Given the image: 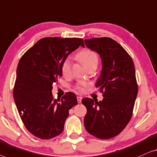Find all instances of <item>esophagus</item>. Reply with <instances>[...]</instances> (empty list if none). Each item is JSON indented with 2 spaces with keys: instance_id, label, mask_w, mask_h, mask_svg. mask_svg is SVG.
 I'll return each instance as SVG.
<instances>
[{
  "instance_id": "1",
  "label": "esophagus",
  "mask_w": 157,
  "mask_h": 157,
  "mask_svg": "<svg viewBox=\"0 0 157 157\" xmlns=\"http://www.w3.org/2000/svg\"><path fill=\"white\" fill-rule=\"evenodd\" d=\"M77 99H78V103H80L81 101H82V97H79V96H78V97H77Z\"/></svg>"
}]
</instances>
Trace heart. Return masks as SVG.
I'll use <instances>...</instances> for the list:
<instances>
[{
    "instance_id": "obj_1",
    "label": "heart",
    "mask_w": 157,
    "mask_h": 157,
    "mask_svg": "<svg viewBox=\"0 0 157 157\" xmlns=\"http://www.w3.org/2000/svg\"><path fill=\"white\" fill-rule=\"evenodd\" d=\"M76 57L78 58L86 68L91 66H98L99 57L98 54L93 50L90 49L83 50L77 54ZM61 72L63 76L67 77L70 73V61L69 59H65L61 65ZM89 85L85 82H79L75 85V89L79 92L85 91V89Z\"/></svg>"
}]
</instances>
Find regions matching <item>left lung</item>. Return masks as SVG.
Masks as SVG:
<instances>
[{"label": "left lung", "instance_id": "obj_1", "mask_svg": "<svg viewBox=\"0 0 157 157\" xmlns=\"http://www.w3.org/2000/svg\"><path fill=\"white\" fill-rule=\"evenodd\" d=\"M86 46L100 55L102 62L96 87L103 100L84 98L87 108L84 118L85 129L101 140L118 135L131 120L138 92L135 68L127 52L110 37L85 40Z\"/></svg>", "mask_w": 157, "mask_h": 157}]
</instances>
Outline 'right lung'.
<instances>
[{"instance_id": "right-lung-1", "label": "right lung", "mask_w": 157, "mask_h": 157, "mask_svg": "<svg viewBox=\"0 0 157 157\" xmlns=\"http://www.w3.org/2000/svg\"><path fill=\"white\" fill-rule=\"evenodd\" d=\"M79 45L85 46L78 37H44L20 59L13 98L26 129L42 140L60 134L69 110L78 104L75 93L67 92L56 100L52 90L62 76L63 62Z\"/></svg>"}]
</instances>
